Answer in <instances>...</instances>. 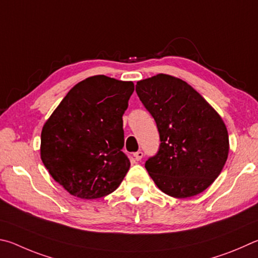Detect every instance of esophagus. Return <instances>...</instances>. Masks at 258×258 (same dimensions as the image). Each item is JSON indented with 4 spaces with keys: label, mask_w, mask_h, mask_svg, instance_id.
<instances>
[{
    "label": "esophagus",
    "mask_w": 258,
    "mask_h": 258,
    "mask_svg": "<svg viewBox=\"0 0 258 258\" xmlns=\"http://www.w3.org/2000/svg\"><path fill=\"white\" fill-rule=\"evenodd\" d=\"M143 156H144V154H143V152H141V151L134 153V157H135V160H136V161H141L143 159Z\"/></svg>",
    "instance_id": "34e87169"
}]
</instances>
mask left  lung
Returning a JSON list of instances; mask_svg holds the SVG:
<instances>
[{"label": "left lung", "instance_id": "8db88e82", "mask_svg": "<svg viewBox=\"0 0 258 258\" xmlns=\"http://www.w3.org/2000/svg\"><path fill=\"white\" fill-rule=\"evenodd\" d=\"M136 92L156 122L160 148L145 168L162 191L175 198L198 195L219 177L228 159L222 117L190 85L160 74L138 81Z\"/></svg>", "mask_w": 258, "mask_h": 258}]
</instances>
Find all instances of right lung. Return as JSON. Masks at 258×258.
<instances>
[{
    "mask_svg": "<svg viewBox=\"0 0 258 258\" xmlns=\"http://www.w3.org/2000/svg\"><path fill=\"white\" fill-rule=\"evenodd\" d=\"M133 81L104 75L74 86L40 135V159L52 178L81 200L108 195L130 168L122 152V115L134 93Z\"/></svg>",
    "mask_w": 258,
    "mask_h": 258,
    "instance_id": "add662e5",
    "label": "right lung"
}]
</instances>
